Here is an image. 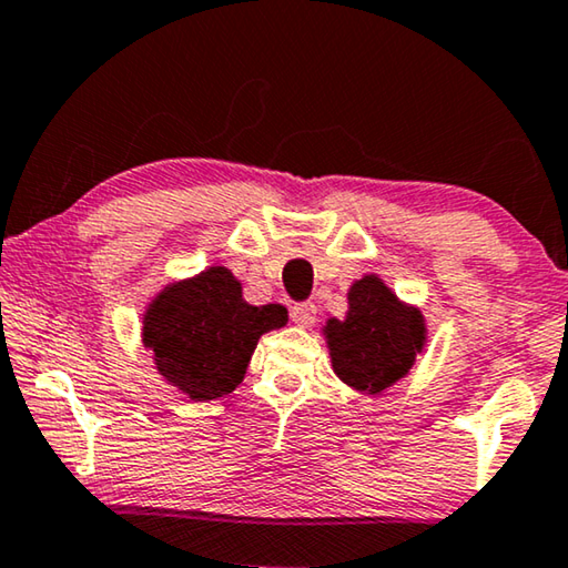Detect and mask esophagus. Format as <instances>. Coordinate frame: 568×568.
<instances>
[{
  "mask_svg": "<svg viewBox=\"0 0 568 568\" xmlns=\"http://www.w3.org/2000/svg\"><path fill=\"white\" fill-rule=\"evenodd\" d=\"M315 313H318V307H315V303H311V301L295 303L293 311H291V318H293V323L301 325V328H307V325L315 323Z\"/></svg>",
  "mask_w": 568,
  "mask_h": 568,
  "instance_id": "34e87169",
  "label": "esophagus"
}]
</instances>
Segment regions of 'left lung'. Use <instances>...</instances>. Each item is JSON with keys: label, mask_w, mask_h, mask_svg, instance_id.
Returning <instances> with one entry per match:
<instances>
[{"label": "left lung", "mask_w": 568, "mask_h": 568, "mask_svg": "<svg viewBox=\"0 0 568 568\" xmlns=\"http://www.w3.org/2000/svg\"><path fill=\"white\" fill-rule=\"evenodd\" d=\"M426 333L418 307L403 303L373 273L351 285L345 318H328L323 325L333 373L368 396L408 376L416 355L426 348Z\"/></svg>", "instance_id": "8db88e82"}]
</instances>
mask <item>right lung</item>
<instances>
[{
    "label": "right lung",
    "instance_id": "1",
    "mask_svg": "<svg viewBox=\"0 0 568 568\" xmlns=\"http://www.w3.org/2000/svg\"><path fill=\"white\" fill-rule=\"evenodd\" d=\"M285 323L283 305H250L237 277L213 265L152 297L142 315V343L170 386L205 403L233 393L261 335Z\"/></svg>",
    "mask_w": 568,
    "mask_h": 568
}]
</instances>
